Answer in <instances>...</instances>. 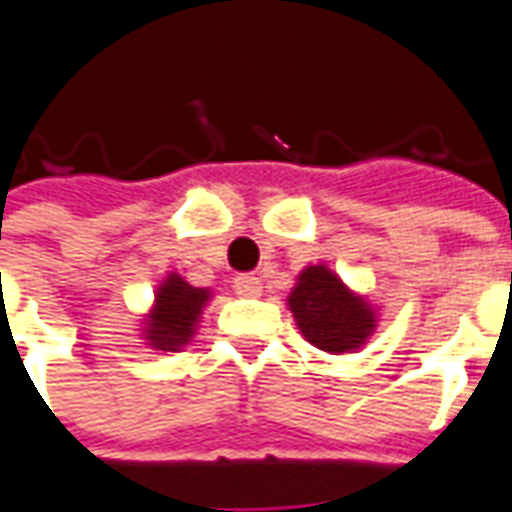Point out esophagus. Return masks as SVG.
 <instances>
[{
  "instance_id": "obj_1",
  "label": "esophagus",
  "mask_w": 512,
  "mask_h": 512,
  "mask_svg": "<svg viewBox=\"0 0 512 512\" xmlns=\"http://www.w3.org/2000/svg\"><path fill=\"white\" fill-rule=\"evenodd\" d=\"M234 290L242 298H256V295H262V278L253 273H242L234 278Z\"/></svg>"
}]
</instances>
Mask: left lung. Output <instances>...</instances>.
<instances>
[{"instance_id":"8db88e82","label":"left lung","mask_w":512,"mask_h":512,"mask_svg":"<svg viewBox=\"0 0 512 512\" xmlns=\"http://www.w3.org/2000/svg\"><path fill=\"white\" fill-rule=\"evenodd\" d=\"M287 303L303 337L326 354L357 351L376 329L373 306L348 290L326 264L301 270Z\"/></svg>"}]
</instances>
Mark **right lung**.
<instances>
[{
    "mask_svg": "<svg viewBox=\"0 0 512 512\" xmlns=\"http://www.w3.org/2000/svg\"><path fill=\"white\" fill-rule=\"evenodd\" d=\"M209 298V290L192 287L178 273H169L167 281L155 290V303L142 329L147 345L158 351H181L183 345H189Z\"/></svg>",
    "mask_w": 512,
    "mask_h": 512,
    "instance_id": "1",
    "label": "right lung"
}]
</instances>
